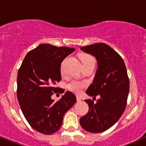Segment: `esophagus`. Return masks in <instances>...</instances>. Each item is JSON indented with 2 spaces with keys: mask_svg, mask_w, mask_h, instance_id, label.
<instances>
[{
  "mask_svg": "<svg viewBox=\"0 0 146 146\" xmlns=\"http://www.w3.org/2000/svg\"><path fill=\"white\" fill-rule=\"evenodd\" d=\"M77 100H78V102H81L82 101V98H80V97H77Z\"/></svg>",
  "mask_w": 146,
  "mask_h": 146,
  "instance_id": "esophagus-1",
  "label": "esophagus"
}]
</instances>
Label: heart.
<instances>
[{
	"instance_id": "1",
	"label": "heart",
	"mask_w": 146,
	"mask_h": 146,
	"mask_svg": "<svg viewBox=\"0 0 146 146\" xmlns=\"http://www.w3.org/2000/svg\"><path fill=\"white\" fill-rule=\"evenodd\" d=\"M82 63H86L89 62H95L94 59L92 58L91 56H88V55H84L81 57ZM86 86V83L83 82L77 81V80H73L71 82L68 84V88L71 91L73 92L76 94H80L82 93V90Z\"/></svg>"
}]
</instances>
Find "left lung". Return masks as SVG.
<instances>
[{
  "label": "left lung",
  "mask_w": 146,
  "mask_h": 146,
  "mask_svg": "<svg viewBox=\"0 0 146 146\" xmlns=\"http://www.w3.org/2000/svg\"><path fill=\"white\" fill-rule=\"evenodd\" d=\"M80 49L94 56L98 62L94 80L86 93L93 98L100 95V98L95 104L85 100L89 110L80 123L86 131L100 133L113 126L124 112L130 87L126 67L121 57L104 43Z\"/></svg>",
  "instance_id": "left-lung-1"
}]
</instances>
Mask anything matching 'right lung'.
Masks as SVG:
<instances>
[{"label": "right lung", "mask_w": 146, "mask_h": 146, "mask_svg": "<svg viewBox=\"0 0 146 146\" xmlns=\"http://www.w3.org/2000/svg\"><path fill=\"white\" fill-rule=\"evenodd\" d=\"M74 51L41 44L26 55L18 70L17 98L21 110L29 125L40 133L58 131L64 114L76 102V97L70 91L65 92L59 101L51 99L53 93L64 92L54 86L62 79V62Z\"/></svg>", "instance_id": "add662e5"}]
</instances>
